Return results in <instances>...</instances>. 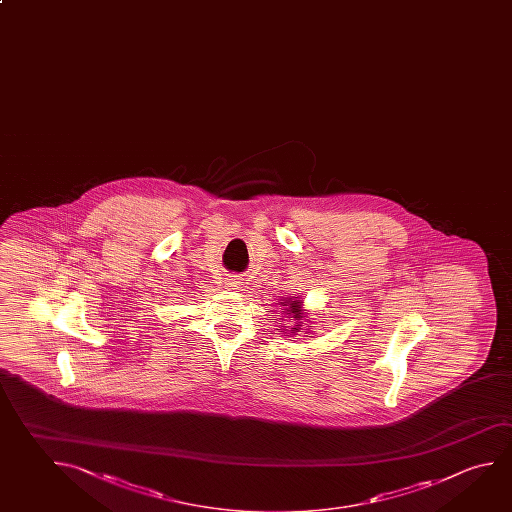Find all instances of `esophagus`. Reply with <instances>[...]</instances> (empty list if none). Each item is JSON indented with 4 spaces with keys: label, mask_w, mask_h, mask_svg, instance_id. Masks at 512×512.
<instances>
[{
    "label": "esophagus",
    "mask_w": 512,
    "mask_h": 512,
    "mask_svg": "<svg viewBox=\"0 0 512 512\" xmlns=\"http://www.w3.org/2000/svg\"><path fill=\"white\" fill-rule=\"evenodd\" d=\"M228 287L230 289H241L243 287V280L241 278H228Z\"/></svg>",
    "instance_id": "esophagus-1"
}]
</instances>
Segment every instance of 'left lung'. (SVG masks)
I'll list each match as a JSON object with an SVG mask.
<instances>
[{
	"label": "left lung",
	"mask_w": 512,
	"mask_h": 512,
	"mask_svg": "<svg viewBox=\"0 0 512 512\" xmlns=\"http://www.w3.org/2000/svg\"><path fill=\"white\" fill-rule=\"evenodd\" d=\"M278 305H280V307H284V309H282V314H286V318H289V320H295V325L291 327V331L286 329V323L282 325V329H278V331L282 332L284 336L296 334V332H304V334H307L309 329L313 327L311 322H307L305 323V327H307V329H302V325H304L302 320H307V318H305L307 313H305L304 309V300H302L300 296H289V298H284V302H278ZM309 338H311V336H309Z\"/></svg>",
	"instance_id": "1"
}]
</instances>
